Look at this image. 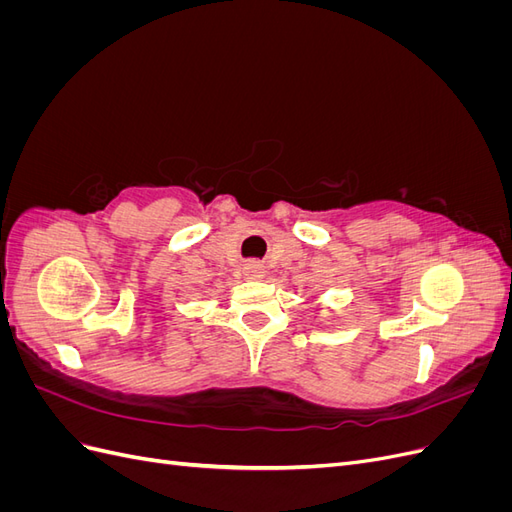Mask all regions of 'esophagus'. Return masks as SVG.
<instances>
[{
    "mask_svg": "<svg viewBox=\"0 0 512 512\" xmlns=\"http://www.w3.org/2000/svg\"><path fill=\"white\" fill-rule=\"evenodd\" d=\"M243 275L247 277V280H265V267L260 265V262H250V265L243 267Z\"/></svg>",
    "mask_w": 512,
    "mask_h": 512,
    "instance_id": "obj_1",
    "label": "esophagus"
}]
</instances>
